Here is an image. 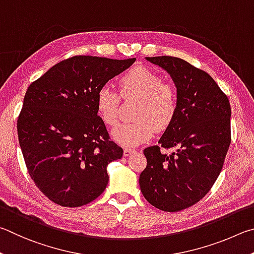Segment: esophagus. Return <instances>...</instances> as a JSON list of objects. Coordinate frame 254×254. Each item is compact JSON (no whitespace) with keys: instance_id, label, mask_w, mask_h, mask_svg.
Returning a JSON list of instances; mask_svg holds the SVG:
<instances>
[{"instance_id":"obj_1","label":"esophagus","mask_w":254,"mask_h":254,"mask_svg":"<svg viewBox=\"0 0 254 254\" xmlns=\"http://www.w3.org/2000/svg\"><path fill=\"white\" fill-rule=\"evenodd\" d=\"M136 149H132V148H125L124 149V156L127 157L129 156V155H131L132 153H135Z\"/></svg>"}]
</instances>
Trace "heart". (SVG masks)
I'll list each match as a JSON object with an SVG mask.
<instances>
[{
    "label": "heart",
    "instance_id": "heart-1",
    "mask_svg": "<svg viewBox=\"0 0 254 254\" xmlns=\"http://www.w3.org/2000/svg\"><path fill=\"white\" fill-rule=\"evenodd\" d=\"M120 95L109 86L97 92L96 109L106 126L115 127L119 122L122 95L124 99H139L135 122L116 128L113 136L125 146H137L147 141L157 131L166 130L179 110V93L174 84L164 82L155 71L145 66L131 69L119 80Z\"/></svg>",
    "mask_w": 254,
    "mask_h": 254
}]
</instances>
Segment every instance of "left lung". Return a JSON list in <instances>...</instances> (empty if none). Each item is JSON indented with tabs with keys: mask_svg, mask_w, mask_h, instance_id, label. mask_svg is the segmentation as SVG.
<instances>
[{
	"mask_svg": "<svg viewBox=\"0 0 254 254\" xmlns=\"http://www.w3.org/2000/svg\"><path fill=\"white\" fill-rule=\"evenodd\" d=\"M165 69L179 93V110L158 145L144 149L147 166L139 176L144 197L165 212L196 204L219 177L231 144L228 96L204 70L180 58H147ZM176 148L170 155L160 148Z\"/></svg>",
	"mask_w": 254,
	"mask_h": 254,
	"instance_id": "1",
	"label": "left lung"
}]
</instances>
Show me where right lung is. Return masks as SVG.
I'll return each mask as SVG.
<instances>
[{
	"label": "right lung",
	"mask_w": 254,
	"mask_h": 254,
	"mask_svg": "<svg viewBox=\"0 0 254 254\" xmlns=\"http://www.w3.org/2000/svg\"><path fill=\"white\" fill-rule=\"evenodd\" d=\"M75 56L30 84L17 117L28 172L43 195L64 207L92 202L106 190L107 166L123 157L96 109L97 92L134 64Z\"/></svg>",
	"instance_id": "add662e5"
}]
</instances>
